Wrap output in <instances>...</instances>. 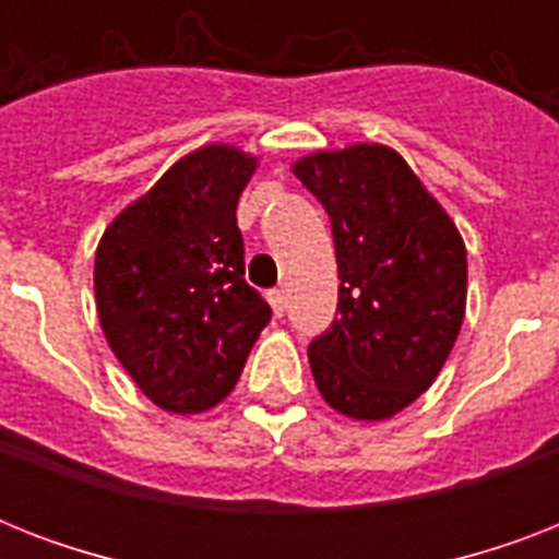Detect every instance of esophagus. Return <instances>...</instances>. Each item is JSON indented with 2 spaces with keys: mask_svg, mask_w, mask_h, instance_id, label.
<instances>
[{
  "mask_svg": "<svg viewBox=\"0 0 559 559\" xmlns=\"http://www.w3.org/2000/svg\"><path fill=\"white\" fill-rule=\"evenodd\" d=\"M266 298H270L272 313L281 319V316H284V310H287V298H284V293H281V289H270V293H266Z\"/></svg>",
  "mask_w": 559,
  "mask_h": 559,
  "instance_id": "obj_1",
  "label": "esophagus"
}]
</instances>
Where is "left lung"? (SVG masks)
Returning a JSON list of instances; mask_svg holds the SVG:
<instances>
[{"mask_svg": "<svg viewBox=\"0 0 559 559\" xmlns=\"http://www.w3.org/2000/svg\"><path fill=\"white\" fill-rule=\"evenodd\" d=\"M322 202L340 266V316L310 342L319 394L354 420H389L441 373L467 310V249L452 217L385 144L293 162Z\"/></svg>", "mask_w": 559, "mask_h": 559, "instance_id": "left-lung-1", "label": "left lung"}]
</instances>
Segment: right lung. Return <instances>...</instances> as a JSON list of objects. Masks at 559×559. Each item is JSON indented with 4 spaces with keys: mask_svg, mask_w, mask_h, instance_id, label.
<instances>
[{
    "mask_svg": "<svg viewBox=\"0 0 559 559\" xmlns=\"http://www.w3.org/2000/svg\"><path fill=\"white\" fill-rule=\"evenodd\" d=\"M258 156L205 144L118 211L95 252L100 331L144 397L200 415L231 394L270 322L243 281L237 200Z\"/></svg>",
    "mask_w": 559,
    "mask_h": 559,
    "instance_id": "1",
    "label": "right lung"
}]
</instances>
